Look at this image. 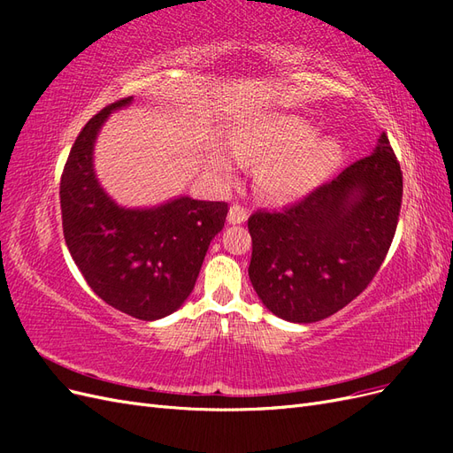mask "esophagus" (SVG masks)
<instances>
[{
  "label": "esophagus",
  "instance_id": "esophagus-1",
  "mask_svg": "<svg viewBox=\"0 0 453 453\" xmlns=\"http://www.w3.org/2000/svg\"><path fill=\"white\" fill-rule=\"evenodd\" d=\"M245 221H248V210H245L243 205H240V203L230 205V210H228V223H230V225H242V223H245Z\"/></svg>",
  "mask_w": 453,
  "mask_h": 453
}]
</instances>
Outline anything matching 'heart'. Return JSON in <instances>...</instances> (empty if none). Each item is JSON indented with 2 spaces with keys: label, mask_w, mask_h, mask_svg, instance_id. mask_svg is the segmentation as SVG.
<instances>
[{
  "label": "heart",
  "mask_w": 453,
  "mask_h": 453,
  "mask_svg": "<svg viewBox=\"0 0 453 453\" xmlns=\"http://www.w3.org/2000/svg\"><path fill=\"white\" fill-rule=\"evenodd\" d=\"M296 117H266L240 125L232 134L234 150H217L211 160L223 181L236 180L240 159L258 164L257 188L268 202L291 203L310 196L344 162L346 149L334 135Z\"/></svg>",
  "instance_id": "heart-1"
}]
</instances>
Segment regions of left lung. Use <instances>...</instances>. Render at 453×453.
Returning a JSON list of instances; mask_svg holds the SVG:
<instances>
[{"instance_id": "left-lung-1", "label": "left lung", "mask_w": 453, "mask_h": 453, "mask_svg": "<svg viewBox=\"0 0 453 453\" xmlns=\"http://www.w3.org/2000/svg\"><path fill=\"white\" fill-rule=\"evenodd\" d=\"M403 172L381 132L372 155L281 211L258 210L250 280L263 304L291 323H315L366 289L393 242Z\"/></svg>"}]
</instances>
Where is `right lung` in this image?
Returning a JSON list of instances; mask_svg holds the SVG:
<instances>
[{
	"mask_svg": "<svg viewBox=\"0 0 453 453\" xmlns=\"http://www.w3.org/2000/svg\"><path fill=\"white\" fill-rule=\"evenodd\" d=\"M107 105L81 130L60 181L62 226L77 268L104 303L142 321H157L193 293L228 205L177 196L150 208H125L94 172V145L104 122L132 104Z\"/></svg>",
	"mask_w": 453,
	"mask_h": 453,
	"instance_id": "1",
	"label": "right lung"
}]
</instances>
